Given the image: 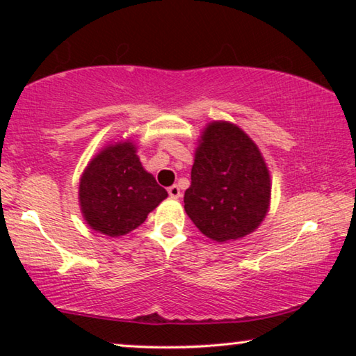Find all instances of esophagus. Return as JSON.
Returning <instances> with one entry per match:
<instances>
[{"label":"esophagus","mask_w":356,"mask_h":356,"mask_svg":"<svg viewBox=\"0 0 356 356\" xmlns=\"http://www.w3.org/2000/svg\"><path fill=\"white\" fill-rule=\"evenodd\" d=\"M168 195H170L171 197H174V200H177V197H180V195H182V193H180V188L177 185H171L170 188H168Z\"/></svg>","instance_id":"34e87169"}]
</instances>
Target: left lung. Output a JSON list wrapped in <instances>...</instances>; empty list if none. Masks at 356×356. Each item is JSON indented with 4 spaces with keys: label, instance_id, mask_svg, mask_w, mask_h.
Masks as SVG:
<instances>
[{
    "label": "left lung",
    "instance_id": "1",
    "mask_svg": "<svg viewBox=\"0 0 356 356\" xmlns=\"http://www.w3.org/2000/svg\"><path fill=\"white\" fill-rule=\"evenodd\" d=\"M184 202L196 227L216 242L245 237L261 225L270 202V176L245 131L229 122L209 125Z\"/></svg>",
    "mask_w": 356,
    "mask_h": 356
}]
</instances>
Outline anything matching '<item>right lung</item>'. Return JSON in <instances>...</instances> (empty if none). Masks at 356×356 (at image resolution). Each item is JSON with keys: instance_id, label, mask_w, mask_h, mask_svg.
Here are the masks:
<instances>
[{"instance_id": "right-lung-1", "label": "right lung", "mask_w": 356, "mask_h": 356, "mask_svg": "<svg viewBox=\"0 0 356 356\" xmlns=\"http://www.w3.org/2000/svg\"><path fill=\"white\" fill-rule=\"evenodd\" d=\"M168 196L152 174L144 171L131 143L102 150L80 182V204L88 225L105 236L134 231Z\"/></svg>"}]
</instances>
